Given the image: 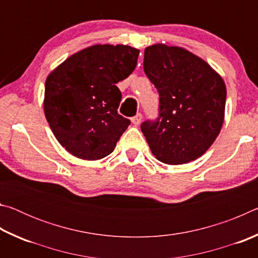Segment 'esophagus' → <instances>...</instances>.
<instances>
[{"mask_svg": "<svg viewBox=\"0 0 258 258\" xmlns=\"http://www.w3.org/2000/svg\"><path fill=\"white\" fill-rule=\"evenodd\" d=\"M141 120H142V115H141V113H137V115H135L134 117H132V118H131V121H132L134 125H139L140 123H141Z\"/></svg>", "mask_w": 258, "mask_h": 258, "instance_id": "1", "label": "esophagus"}]
</instances>
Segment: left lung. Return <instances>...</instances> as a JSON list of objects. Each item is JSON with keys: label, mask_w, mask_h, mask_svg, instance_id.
<instances>
[{"label": "left lung", "mask_w": 258, "mask_h": 258, "mask_svg": "<svg viewBox=\"0 0 258 258\" xmlns=\"http://www.w3.org/2000/svg\"><path fill=\"white\" fill-rule=\"evenodd\" d=\"M143 69L159 93V117L141 125L151 152L168 165L199 158L223 125V78L198 55L163 43L146 47Z\"/></svg>", "instance_id": "left-lung-1"}]
</instances>
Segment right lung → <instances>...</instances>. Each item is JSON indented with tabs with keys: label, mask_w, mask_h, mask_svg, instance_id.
<instances>
[{
	"label": "right lung",
	"mask_w": 258,
	"mask_h": 258,
	"mask_svg": "<svg viewBox=\"0 0 258 258\" xmlns=\"http://www.w3.org/2000/svg\"><path fill=\"white\" fill-rule=\"evenodd\" d=\"M140 50L123 44H95L76 52L45 81L44 113L58 142L84 160L110 155L131 121L117 112L116 86L132 73Z\"/></svg>",
	"instance_id": "add662e5"
}]
</instances>
